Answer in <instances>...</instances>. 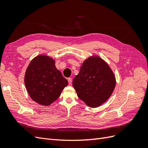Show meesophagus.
<instances>
[{
  "label": "esophagus",
  "mask_w": 148,
  "mask_h": 148,
  "mask_svg": "<svg viewBox=\"0 0 148 148\" xmlns=\"http://www.w3.org/2000/svg\"><path fill=\"white\" fill-rule=\"evenodd\" d=\"M68 81H69V84H72V79H71V78H69Z\"/></svg>",
  "instance_id": "obj_1"
}]
</instances>
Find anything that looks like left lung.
I'll use <instances>...</instances> for the list:
<instances>
[{
    "instance_id": "8db88e82",
    "label": "left lung",
    "mask_w": 148,
    "mask_h": 148,
    "mask_svg": "<svg viewBox=\"0 0 148 148\" xmlns=\"http://www.w3.org/2000/svg\"><path fill=\"white\" fill-rule=\"evenodd\" d=\"M116 79L110 67L98 56L85 60L79 73L73 80V86L80 99L88 106L99 107L112 94Z\"/></svg>"
}]
</instances>
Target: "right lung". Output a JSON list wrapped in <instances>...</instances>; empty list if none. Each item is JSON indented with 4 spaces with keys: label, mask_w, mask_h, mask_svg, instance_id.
Returning a JSON list of instances; mask_svg holds the SVG:
<instances>
[{
    "label": "right lung",
    "mask_w": 148,
    "mask_h": 148,
    "mask_svg": "<svg viewBox=\"0 0 148 148\" xmlns=\"http://www.w3.org/2000/svg\"><path fill=\"white\" fill-rule=\"evenodd\" d=\"M25 84L30 97L42 106L56 101L68 81L55 65V60L39 55L31 61L25 75Z\"/></svg>",
    "instance_id": "1"
}]
</instances>
